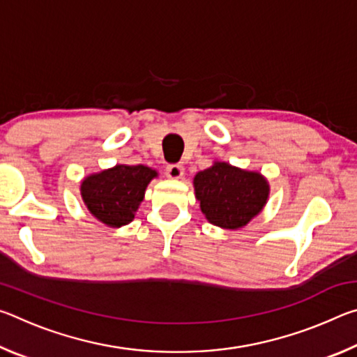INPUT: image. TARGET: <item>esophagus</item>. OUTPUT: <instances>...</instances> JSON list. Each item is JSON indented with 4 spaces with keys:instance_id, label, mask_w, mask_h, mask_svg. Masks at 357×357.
I'll return each instance as SVG.
<instances>
[{
    "instance_id": "esophagus-1",
    "label": "esophagus",
    "mask_w": 357,
    "mask_h": 357,
    "mask_svg": "<svg viewBox=\"0 0 357 357\" xmlns=\"http://www.w3.org/2000/svg\"><path fill=\"white\" fill-rule=\"evenodd\" d=\"M167 176L170 179H181L184 176V167L179 165V164H172L167 167Z\"/></svg>"
}]
</instances>
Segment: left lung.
Masks as SVG:
<instances>
[{
  "label": "left lung",
  "mask_w": 357,
  "mask_h": 357,
  "mask_svg": "<svg viewBox=\"0 0 357 357\" xmlns=\"http://www.w3.org/2000/svg\"><path fill=\"white\" fill-rule=\"evenodd\" d=\"M193 187L204 217L225 229L245 227L261 213L269 197L268 179L261 173L219 160L195 174Z\"/></svg>",
  "instance_id": "obj_1"
}]
</instances>
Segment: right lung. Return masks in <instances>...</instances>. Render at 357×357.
I'll use <instances>...</instances> for the list:
<instances>
[{
    "label": "right lung",
    "instance_id": "1",
    "mask_svg": "<svg viewBox=\"0 0 357 357\" xmlns=\"http://www.w3.org/2000/svg\"><path fill=\"white\" fill-rule=\"evenodd\" d=\"M154 178L157 172L146 165H114L84 178L82 198L99 222L119 228L134 220L144 190Z\"/></svg>",
    "mask_w": 357,
    "mask_h": 357
}]
</instances>
